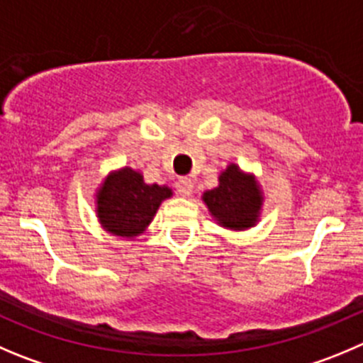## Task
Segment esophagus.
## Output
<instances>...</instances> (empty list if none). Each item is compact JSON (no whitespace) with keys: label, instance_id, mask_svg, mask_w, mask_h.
<instances>
[{"label":"esophagus","instance_id":"1","mask_svg":"<svg viewBox=\"0 0 363 363\" xmlns=\"http://www.w3.org/2000/svg\"><path fill=\"white\" fill-rule=\"evenodd\" d=\"M192 191H194V182H192L191 178H187V176H184V178H179L178 182H176V192H178L179 196L189 198V196L192 194Z\"/></svg>","mask_w":363,"mask_h":363}]
</instances>
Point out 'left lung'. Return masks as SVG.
I'll use <instances>...</instances> for the list:
<instances>
[{
  "instance_id": "1",
  "label": "left lung",
  "mask_w": 363,
  "mask_h": 363,
  "mask_svg": "<svg viewBox=\"0 0 363 363\" xmlns=\"http://www.w3.org/2000/svg\"><path fill=\"white\" fill-rule=\"evenodd\" d=\"M203 201L223 226L244 230L258 219L262 196L253 176L242 174L231 164L219 176V185L203 194Z\"/></svg>"
}]
</instances>
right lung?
Listing matches in <instances>:
<instances>
[{
	"mask_svg": "<svg viewBox=\"0 0 363 363\" xmlns=\"http://www.w3.org/2000/svg\"><path fill=\"white\" fill-rule=\"evenodd\" d=\"M171 189L144 184L143 174L130 167L108 174L98 194V216L103 226L121 237H135L151 223Z\"/></svg>",
	"mask_w": 363,
	"mask_h": 363,
	"instance_id": "add662e5",
	"label": "right lung"
}]
</instances>
